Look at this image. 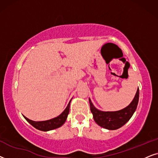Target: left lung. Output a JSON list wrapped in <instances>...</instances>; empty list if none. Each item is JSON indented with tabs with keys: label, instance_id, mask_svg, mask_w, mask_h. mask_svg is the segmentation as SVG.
I'll use <instances>...</instances> for the list:
<instances>
[{
	"label": "left lung",
	"instance_id": "8db88e82",
	"mask_svg": "<svg viewBox=\"0 0 158 158\" xmlns=\"http://www.w3.org/2000/svg\"><path fill=\"white\" fill-rule=\"evenodd\" d=\"M139 88L134 100L127 108L118 111L113 112H104L99 110L92 105L91 100L89 99L90 110L92 114L94 121L101 127L109 130H115L119 129L129 121L134 113L135 112L139 102Z\"/></svg>",
	"mask_w": 158,
	"mask_h": 158
}]
</instances>
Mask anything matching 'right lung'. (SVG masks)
Segmentation results:
<instances>
[{"label":"right lung","instance_id":"add662e5","mask_svg":"<svg viewBox=\"0 0 158 158\" xmlns=\"http://www.w3.org/2000/svg\"><path fill=\"white\" fill-rule=\"evenodd\" d=\"M71 102V101H70ZM70 102L68 104V106L66 107V108L65 109L64 112H63L60 115H58V117L54 118L48 120V121H33L31 120H29L25 116L24 118L29 122L31 126H33L34 127L36 128L37 129L40 130V131H50V130H52L55 129H57L64 124L66 121L68 116V114L69 113V108H70Z\"/></svg>","mask_w":158,"mask_h":158}]
</instances>
